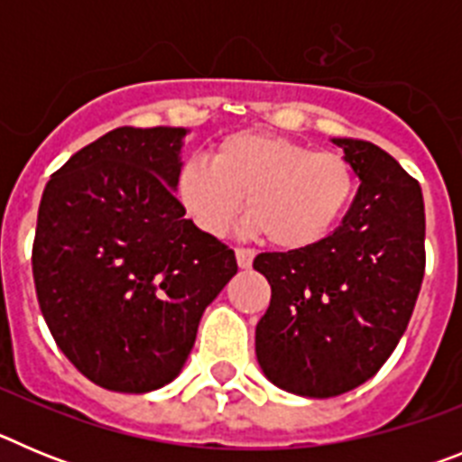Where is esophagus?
I'll list each match as a JSON object with an SVG mask.
<instances>
[{
	"instance_id": "1",
	"label": "esophagus",
	"mask_w": 462,
	"mask_h": 462,
	"mask_svg": "<svg viewBox=\"0 0 462 462\" xmlns=\"http://www.w3.org/2000/svg\"><path fill=\"white\" fill-rule=\"evenodd\" d=\"M236 261H238L240 268H250L252 261H254V250H245V247H240V250H236Z\"/></svg>"
}]
</instances>
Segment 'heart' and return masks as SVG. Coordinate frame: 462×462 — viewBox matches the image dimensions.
<instances>
[{"label": "heart", "mask_w": 462, "mask_h": 462, "mask_svg": "<svg viewBox=\"0 0 462 462\" xmlns=\"http://www.w3.org/2000/svg\"><path fill=\"white\" fill-rule=\"evenodd\" d=\"M356 194V173L337 152L266 132H236L212 162L187 159L175 196L203 234L222 238L245 210L250 226L282 250L312 247L337 226Z\"/></svg>", "instance_id": "obj_1"}]
</instances>
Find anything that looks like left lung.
<instances>
[{"instance_id": "left-lung-1", "label": "left lung", "mask_w": 462, "mask_h": 462, "mask_svg": "<svg viewBox=\"0 0 462 462\" xmlns=\"http://www.w3.org/2000/svg\"><path fill=\"white\" fill-rule=\"evenodd\" d=\"M361 187L340 226L312 247L263 252L271 284L256 358L289 393L333 398L377 374L405 333L426 268L419 182L374 143L333 138Z\"/></svg>"}]
</instances>
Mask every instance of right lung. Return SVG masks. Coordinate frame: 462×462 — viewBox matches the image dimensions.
Wrapping results in <instances>:
<instances>
[{"label": "right lung", "instance_id": "obj_1", "mask_svg": "<svg viewBox=\"0 0 462 462\" xmlns=\"http://www.w3.org/2000/svg\"><path fill=\"white\" fill-rule=\"evenodd\" d=\"M182 126H120L73 154L41 196L32 271L64 356L117 393L180 374L208 305L238 273L175 199Z\"/></svg>", "mask_w": 462, "mask_h": 462}]
</instances>
